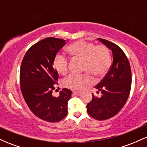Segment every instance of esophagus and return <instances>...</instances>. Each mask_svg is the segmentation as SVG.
<instances>
[{"instance_id": "1", "label": "esophagus", "mask_w": 147, "mask_h": 147, "mask_svg": "<svg viewBox=\"0 0 147 147\" xmlns=\"http://www.w3.org/2000/svg\"><path fill=\"white\" fill-rule=\"evenodd\" d=\"M73 94L77 96H79L82 94V92H79V91H73Z\"/></svg>"}]
</instances>
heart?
<instances>
[{"instance_id":"heart-1","label":"heart","mask_w":147,"mask_h":147,"mask_svg":"<svg viewBox=\"0 0 147 147\" xmlns=\"http://www.w3.org/2000/svg\"><path fill=\"white\" fill-rule=\"evenodd\" d=\"M66 51L72 58L82 59V70L88 73L68 76L63 82L65 87L82 90L92 82L89 73L101 78L107 73L111 67V55L105 45H95L90 42L77 41L69 45ZM53 66L61 75H66L68 71V60L62 55H57L54 58Z\"/></svg>"}]
</instances>
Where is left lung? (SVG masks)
<instances>
[{
  "mask_svg": "<svg viewBox=\"0 0 147 147\" xmlns=\"http://www.w3.org/2000/svg\"><path fill=\"white\" fill-rule=\"evenodd\" d=\"M113 52V61L104 79L96 86L101 92L100 97L92 93V98L87 104L89 115L97 120L113 117L126 104L131 87V70L127 57L118 45L104 38H98Z\"/></svg>",
  "mask_w": 147,
  "mask_h": 147,
  "instance_id": "1",
  "label": "left lung"
}]
</instances>
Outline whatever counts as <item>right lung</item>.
I'll use <instances>...</instances> for the list:
<instances>
[{
	"label": "right lung",
	"instance_id": "right-lung-1",
	"mask_svg": "<svg viewBox=\"0 0 147 147\" xmlns=\"http://www.w3.org/2000/svg\"><path fill=\"white\" fill-rule=\"evenodd\" d=\"M65 45L61 38L48 37L38 41L25 53L20 70V85L27 105L36 117L57 122L68 114L72 91L63 88L58 97L52 95L59 78L53 60Z\"/></svg>",
	"mask_w": 147,
	"mask_h": 147
}]
</instances>
